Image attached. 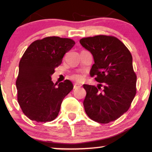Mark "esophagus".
Wrapping results in <instances>:
<instances>
[{
  "label": "esophagus",
  "instance_id": "1",
  "mask_svg": "<svg viewBox=\"0 0 152 152\" xmlns=\"http://www.w3.org/2000/svg\"><path fill=\"white\" fill-rule=\"evenodd\" d=\"M81 83H74V89H76V88H80V87H81Z\"/></svg>",
  "mask_w": 152,
  "mask_h": 152
}]
</instances>
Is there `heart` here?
<instances>
[{
	"instance_id": "1",
	"label": "heart",
	"mask_w": 152,
	"mask_h": 152,
	"mask_svg": "<svg viewBox=\"0 0 152 152\" xmlns=\"http://www.w3.org/2000/svg\"><path fill=\"white\" fill-rule=\"evenodd\" d=\"M71 78H74V79L78 80V81H80L81 79V77L79 76V75H74V76H71Z\"/></svg>"
}]
</instances>
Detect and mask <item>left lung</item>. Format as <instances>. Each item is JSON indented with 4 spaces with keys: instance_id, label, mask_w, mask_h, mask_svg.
<instances>
[{
    "instance_id": "left-lung-1",
    "label": "left lung",
    "mask_w": 152,
    "mask_h": 152,
    "mask_svg": "<svg viewBox=\"0 0 152 152\" xmlns=\"http://www.w3.org/2000/svg\"><path fill=\"white\" fill-rule=\"evenodd\" d=\"M80 43L93 55L94 64L90 75L96 76L99 83L97 87L83 84L86 91L83 101L85 111L98 123L114 121L128 111L137 93V75L132 54L114 36L83 38Z\"/></svg>"
}]
</instances>
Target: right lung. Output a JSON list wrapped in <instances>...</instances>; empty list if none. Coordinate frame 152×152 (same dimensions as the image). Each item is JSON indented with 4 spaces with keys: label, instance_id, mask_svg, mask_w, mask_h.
<instances>
[{
    "label": "right lung",
    "instance_id": "add662e5",
    "mask_svg": "<svg viewBox=\"0 0 152 152\" xmlns=\"http://www.w3.org/2000/svg\"><path fill=\"white\" fill-rule=\"evenodd\" d=\"M74 45L71 38L49 36L34 41L23 55L15 82L17 96L22 111L32 121L46 123L55 119L63 99L74 88L69 80L57 86L50 76Z\"/></svg>",
    "mask_w": 152,
    "mask_h": 152
}]
</instances>
